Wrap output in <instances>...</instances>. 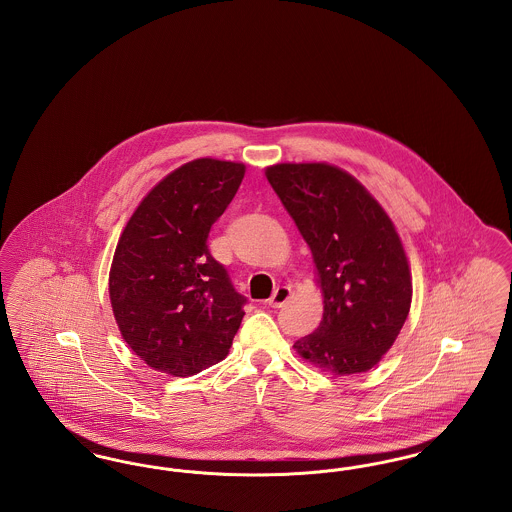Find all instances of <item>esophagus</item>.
<instances>
[{
    "mask_svg": "<svg viewBox=\"0 0 512 512\" xmlns=\"http://www.w3.org/2000/svg\"><path fill=\"white\" fill-rule=\"evenodd\" d=\"M292 297V288L290 286H278L274 293L268 297V305L274 309H280L288 299Z\"/></svg>",
    "mask_w": 512,
    "mask_h": 512,
    "instance_id": "1",
    "label": "esophagus"
}]
</instances>
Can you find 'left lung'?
I'll list each match as a JSON object with an SVG mask.
<instances>
[{
	"label": "left lung",
	"instance_id": "8db88e82",
	"mask_svg": "<svg viewBox=\"0 0 512 512\" xmlns=\"http://www.w3.org/2000/svg\"><path fill=\"white\" fill-rule=\"evenodd\" d=\"M267 178L311 247L324 295L320 326L295 341V351L338 376L370 370L399 336L413 297L393 222L338 167L282 163L268 167Z\"/></svg>",
	"mask_w": 512,
	"mask_h": 512
}]
</instances>
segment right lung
<instances>
[{"label":"right lung","mask_w":512,"mask_h":512,"mask_svg":"<svg viewBox=\"0 0 512 512\" xmlns=\"http://www.w3.org/2000/svg\"><path fill=\"white\" fill-rule=\"evenodd\" d=\"M242 163L195 159L163 178L122 232L109 295L122 338L147 365L192 376L228 355L245 299L207 238L244 180Z\"/></svg>","instance_id":"1"}]
</instances>
